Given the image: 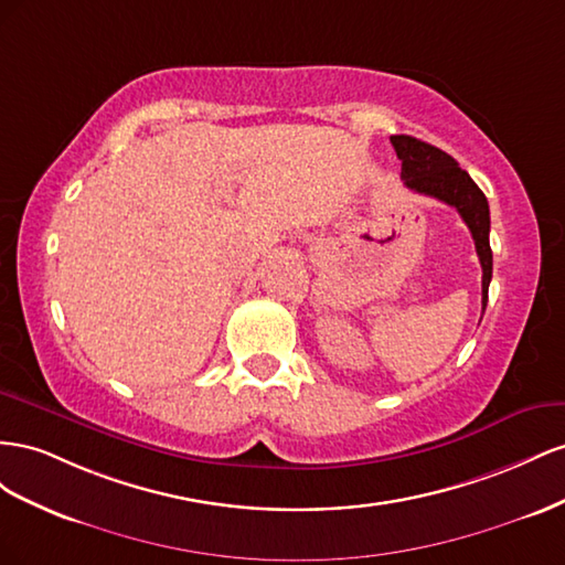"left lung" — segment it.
<instances>
[{"instance_id":"left-lung-1","label":"left lung","mask_w":565,"mask_h":565,"mask_svg":"<svg viewBox=\"0 0 565 565\" xmlns=\"http://www.w3.org/2000/svg\"><path fill=\"white\" fill-rule=\"evenodd\" d=\"M391 143L402 160V182H405V186L457 207L466 227L471 230L482 267V310H486L492 279L490 205L486 193L478 189L469 172L459 168L452 156L440 151L438 147H430V143L409 135H393Z\"/></svg>"}]
</instances>
